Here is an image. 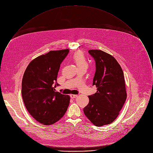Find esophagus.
Instances as JSON below:
<instances>
[{"label":"esophagus","mask_w":153,"mask_h":153,"mask_svg":"<svg viewBox=\"0 0 153 153\" xmlns=\"http://www.w3.org/2000/svg\"><path fill=\"white\" fill-rule=\"evenodd\" d=\"M77 97H78L77 95H73V94H71V95H70V97H71V98H72V99L75 98H76Z\"/></svg>","instance_id":"obj_1"}]
</instances>
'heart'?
<instances>
[{
    "mask_svg": "<svg viewBox=\"0 0 153 153\" xmlns=\"http://www.w3.org/2000/svg\"><path fill=\"white\" fill-rule=\"evenodd\" d=\"M74 62L79 69L85 68L87 69L88 67V63L86 60L83 53L81 51L76 52L73 56Z\"/></svg>",
    "mask_w": 153,
    "mask_h": 153,
    "instance_id": "obj_1",
    "label": "heart"
}]
</instances>
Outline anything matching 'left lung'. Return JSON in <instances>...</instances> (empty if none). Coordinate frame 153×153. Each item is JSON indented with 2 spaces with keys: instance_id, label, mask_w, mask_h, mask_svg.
<instances>
[{
  "instance_id": "1",
  "label": "left lung",
  "mask_w": 153,
  "mask_h": 153,
  "mask_svg": "<svg viewBox=\"0 0 153 153\" xmlns=\"http://www.w3.org/2000/svg\"><path fill=\"white\" fill-rule=\"evenodd\" d=\"M95 61L96 71L92 85L97 92L89 96V102L83 109L91 122L97 127L112 123L119 115L127 92L123 69L111 55L101 50H89Z\"/></svg>"
}]
</instances>
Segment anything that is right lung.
I'll return each instance as SVG.
<instances>
[{"instance_id": "right-lung-1", "label": "right lung", "mask_w": 153, "mask_h": 153, "mask_svg": "<svg viewBox=\"0 0 153 153\" xmlns=\"http://www.w3.org/2000/svg\"><path fill=\"white\" fill-rule=\"evenodd\" d=\"M69 49L51 51L32 60L26 68L22 82L24 104L31 116L44 125H52L65 114L70 97L55 92L60 65Z\"/></svg>"}]
</instances>
